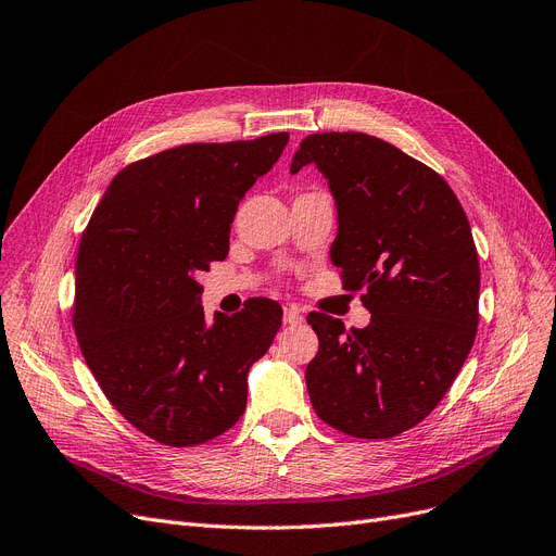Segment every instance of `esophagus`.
Wrapping results in <instances>:
<instances>
[{"mask_svg":"<svg viewBox=\"0 0 556 556\" xmlns=\"http://www.w3.org/2000/svg\"><path fill=\"white\" fill-rule=\"evenodd\" d=\"M283 323H286V325H302V323H304V316H302V312L298 309L295 304H289V306H286V309H283Z\"/></svg>","mask_w":556,"mask_h":556,"instance_id":"1","label":"esophagus"}]
</instances>
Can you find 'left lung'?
Returning <instances> with one entry per match:
<instances>
[{
    "label": "left lung",
    "mask_w": 556,
    "mask_h": 556,
    "mask_svg": "<svg viewBox=\"0 0 556 556\" xmlns=\"http://www.w3.org/2000/svg\"><path fill=\"white\" fill-rule=\"evenodd\" d=\"M316 164L337 201L332 263L366 291L371 323L306 316L316 415L345 435L387 440L424 421L448 392L479 325V254L463 205L424 162L364 132L304 137L291 172Z\"/></svg>",
    "instance_id": "1"
}]
</instances>
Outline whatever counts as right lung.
<instances>
[{
	"label": "right lung",
	"instance_id": "1",
	"mask_svg": "<svg viewBox=\"0 0 556 556\" xmlns=\"http://www.w3.org/2000/svg\"><path fill=\"white\" fill-rule=\"evenodd\" d=\"M289 132L182 143L121 169L75 261L73 327L102 394L143 435L194 446L244 413L247 374L281 327L256 298L205 325L197 275L229 254L238 203L273 169Z\"/></svg>",
	"mask_w": 556,
	"mask_h": 556
}]
</instances>
